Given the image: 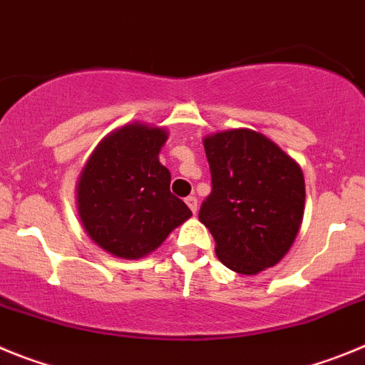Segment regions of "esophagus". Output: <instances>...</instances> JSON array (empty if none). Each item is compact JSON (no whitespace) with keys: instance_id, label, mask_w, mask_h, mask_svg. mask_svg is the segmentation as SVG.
Masks as SVG:
<instances>
[{"instance_id":"esophagus-1","label":"esophagus","mask_w":365,"mask_h":365,"mask_svg":"<svg viewBox=\"0 0 365 365\" xmlns=\"http://www.w3.org/2000/svg\"><path fill=\"white\" fill-rule=\"evenodd\" d=\"M186 205H188V208L193 212V214L197 212V197H195V195H190V197H186Z\"/></svg>"}]
</instances>
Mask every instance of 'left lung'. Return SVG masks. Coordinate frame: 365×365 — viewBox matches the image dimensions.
<instances>
[{
  "instance_id": "8db88e82",
  "label": "left lung",
  "mask_w": 365,
  "mask_h": 365,
  "mask_svg": "<svg viewBox=\"0 0 365 365\" xmlns=\"http://www.w3.org/2000/svg\"><path fill=\"white\" fill-rule=\"evenodd\" d=\"M212 193L199 221L215 240L222 265L254 276L283 259L302 227L305 180L299 164L248 128L202 138Z\"/></svg>"
}]
</instances>
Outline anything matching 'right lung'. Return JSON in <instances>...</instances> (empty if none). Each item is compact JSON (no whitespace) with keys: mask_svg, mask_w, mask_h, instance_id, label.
Here are the masks:
<instances>
[{"mask_svg":"<svg viewBox=\"0 0 365 365\" xmlns=\"http://www.w3.org/2000/svg\"><path fill=\"white\" fill-rule=\"evenodd\" d=\"M166 140V128L138 120L124 124L100 140L80 173V221L111 256H148L192 215L170 192L172 175L159 160Z\"/></svg>","mask_w":365,"mask_h":365,"instance_id":"1","label":"right lung"}]
</instances>
